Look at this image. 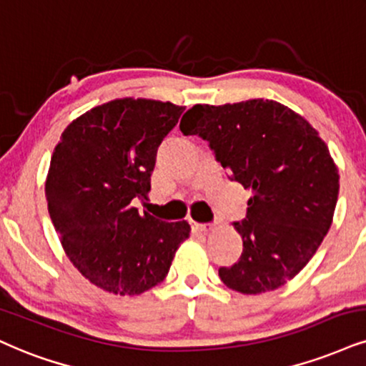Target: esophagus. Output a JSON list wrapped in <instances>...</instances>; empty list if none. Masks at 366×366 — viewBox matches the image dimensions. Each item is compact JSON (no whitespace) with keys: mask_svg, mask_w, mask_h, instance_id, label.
Wrapping results in <instances>:
<instances>
[{"mask_svg":"<svg viewBox=\"0 0 366 366\" xmlns=\"http://www.w3.org/2000/svg\"><path fill=\"white\" fill-rule=\"evenodd\" d=\"M192 231L197 234H209L210 231H214V227L209 224H198V222H192Z\"/></svg>","mask_w":366,"mask_h":366,"instance_id":"34e87169","label":"esophagus"}]
</instances>
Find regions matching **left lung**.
<instances>
[{"label": "left lung", "instance_id": "obj_1", "mask_svg": "<svg viewBox=\"0 0 366 366\" xmlns=\"http://www.w3.org/2000/svg\"><path fill=\"white\" fill-rule=\"evenodd\" d=\"M179 129L209 141L222 168L252 192L246 219L234 224L241 258L219 269L224 285L244 295L285 285L332 224L340 174L326 142L304 117L263 98L195 105Z\"/></svg>", "mask_w": 366, "mask_h": 366}]
</instances>
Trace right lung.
<instances>
[{"label":"right lung","instance_id":"right-lung-1","mask_svg":"<svg viewBox=\"0 0 366 366\" xmlns=\"http://www.w3.org/2000/svg\"><path fill=\"white\" fill-rule=\"evenodd\" d=\"M184 107L119 98L71 122L51 157L45 198L66 256L93 285L139 295L166 278L188 222H162L132 205L151 192L162 139Z\"/></svg>","mask_w":366,"mask_h":366}]
</instances>
